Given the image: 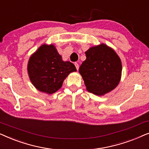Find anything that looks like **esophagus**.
Wrapping results in <instances>:
<instances>
[{
	"label": "esophagus",
	"mask_w": 149,
	"mask_h": 149,
	"mask_svg": "<svg viewBox=\"0 0 149 149\" xmlns=\"http://www.w3.org/2000/svg\"><path fill=\"white\" fill-rule=\"evenodd\" d=\"M74 65H75V66H76V68H77V70H79V66L78 63L75 62V63H74Z\"/></svg>",
	"instance_id": "34e87169"
}]
</instances>
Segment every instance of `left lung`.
<instances>
[{
  "label": "left lung",
  "instance_id": "obj_1",
  "mask_svg": "<svg viewBox=\"0 0 149 149\" xmlns=\"http://www.w3.org/2000/svg\"><path fill=\"white\" fill-rule=\"evenodd\" d=\"M86 60L79 68L87 90L103 95L113 90L121 77V59L105 44L92 47L85 52Z\"/></svg>",
  "mask_w": 149,
  "mask_h": 149
}]
</instances>
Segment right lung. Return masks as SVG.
Here are the masks:
<instances>
[{
    "instance_id": "add662e5",
    "label": "right lung",
    "mask_w": 149,
    "mask_h": 149,
    "mask_svg": "<svg viewBox=\"0 0 149 149\" xmlns=\"http://www.w3.org/2000/svg\"><path fill=\"white\" fill-rule=\"evenodd\" d=\"M72 62H64L54 45L44 44L30 56L28 73L32 85L42 92L52 94L62 86L70 72H76Z\"/></svg>"
}]
</instances>
